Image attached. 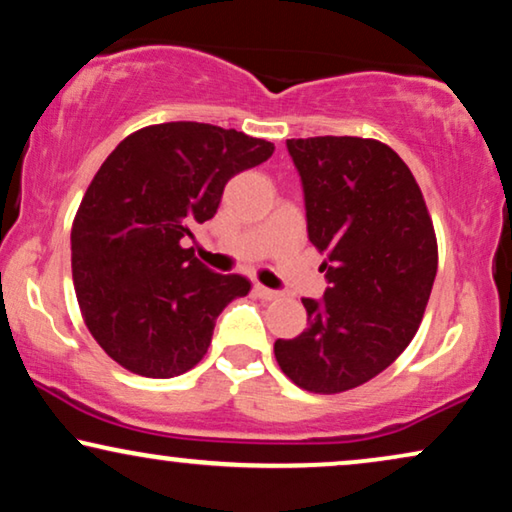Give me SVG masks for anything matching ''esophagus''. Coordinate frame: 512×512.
Returning <instances> with one entry per match:
<instances>
[{
    "mask_svg": "<svg viewBox=\"0 0 512 512\" xmlns=\"http://www.w3.org/2000/svg\"><path fill=\"white\" fill-rule=\"evenodd\" d=\"M255 295L260 297V300H267V302H271V300H278V293H276V290L264 288V286H260V283H257V286H255Z\"/></svg>",
    "mask_w": 512,
    "mask_h": 512,
    "instance_id": "1",
    "label": "esophagus"
}]
</instances>
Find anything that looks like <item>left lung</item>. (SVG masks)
<instances>
[{
	"label": "left lung",
	"instance_id": "left-lung-1",
	"mask_svg": "<svg viewBox=\"0 0 512 512\" xmlns=\"http://www.w3.org/2000/svg\"><path fill=\"white\" fill-rule=\"evenodd\" d=\"M309 241L326 255L328 288L307 328L276 340L281 371L302 390L338 394L383 373L409 347L437 276V236L409 167L361 137L288 139Z\"/></svg>",
	"mask_w": 512,
	"mask_h": 512
}]
</instances>
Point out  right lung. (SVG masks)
<instances>
[{"instance_id":"right-lung-1","label":"right lung","mask_w":512,"mask_h":512,"mask_svg":"<svg viewBox=\"0 0 512 512\" xmlns=\"http://www.w3.org/2000/svg\"><path fill=\"white\" fill-rule=\"evenodd\" d=\"M274 144L205 122H163L122 139L77 208L70 250L82 319L103 352L144 378H174L208 352L217 316L250 293L184 248L215 217L226 181Z\"/></svg>"}]
</instances>
